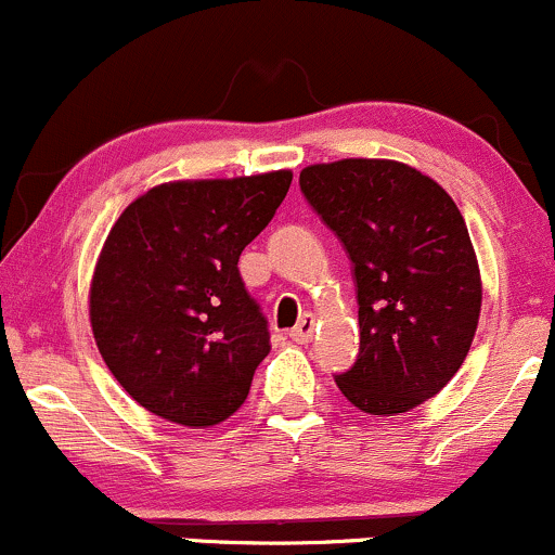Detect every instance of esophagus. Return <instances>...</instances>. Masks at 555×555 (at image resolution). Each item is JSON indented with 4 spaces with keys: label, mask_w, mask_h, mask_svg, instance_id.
Here are the masks:
<instances>
[{
    "label": "esophagus",
    "mask_w": 555,
    "mask_h": 555,
    "mask_svg": "<svg viewBox=\"0 0 555 555\" xmlns=\"http://www.w3.org/2000/svg\"><path fill=\"white\" fill-rule=\"evenodd\" d=\"M313 334H315V315H310V313H305L302 318H299L297 326L289 331L292 341H297V344H308L310 339H313Z\"/></svg>",
    "instance_id": "34e87169"
}]
</instances>
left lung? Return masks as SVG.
<instances>
[{
	"mask_svg": "<svg viewBox=\"0 0 555 555\" xmlns=\"http://www.w3.org/2000/svg\"><path fill=\"white\" fill-rule=\"evenodd\" d=\"M299 190L352 263L360 354L336 386L367 415H399L454 378L480 318L467 224L430 177L384 158L299 171Z\"/></svg>",
	"mask_w": 555,
	"mask_h": 555,
	"instance_id": "obj_1",
	"label": "left lung"
}]
</instances>
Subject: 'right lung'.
<instances>
[{"mask_svg":"<svg viewBox=\"0 0 555 555\" xmlns=\"http://www.w3.org/2000/svg\"><path fill=\"white\" fill-rule=\"evenodd\" d=\"M289 184L292 171L167 182L112 227L91 286V326L101 358L140 406L206 428L247 399L271 334L237 263Z\"/></svg>","mask_w":555,"mask_h":555,"instance_id":"1","label":"right lung"}]
</instances>
